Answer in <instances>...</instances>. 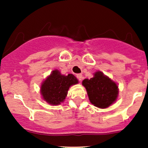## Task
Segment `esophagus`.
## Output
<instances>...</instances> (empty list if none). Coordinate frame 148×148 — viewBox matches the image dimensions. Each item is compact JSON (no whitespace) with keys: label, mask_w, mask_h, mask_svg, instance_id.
Listing matches in <instances>:
<instances>
[{"label":"esophagus","mask_w":148,"mask_h":148,"mask_svg":"<svg viewBox=\"0 0 148 148\" xmlns=\"http://www.w3.org/2000/svg\"><path fill=\"white\" fill-rule=\"evenodd\" d=\"M77 79H78L79 80L80 82L82 81V74H77Z\"/></svg>","instance_id":"esophagus-1"}]
</instances>
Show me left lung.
Instances as JSON below:
<instances>
[{"instance_id":"left-lung-1","label":"left lung","mask_w":148,"mask_h":148,"mask_svg":"<svg viewBox=\"0 0 148 148\" xmlns=\"http://www.w3.org/2000/svg\"><path fill=\"white\" fill-rule=\"evenodd\" d=\"M82 85L86 89L90 102L99 108H107L118 97L117 84L102 71L94 73V77L90 79H84Z\"/></svg>"}]
</instances>
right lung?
<instances>
[{"label": "right lung", "mask_w": 148, "mask_h": 148, "mask_svg": "<svg viewBox=\"0 0 148 148\" xmlns=\"http://www.w3.org/2000/svg\"><path fill=\"white\" fill-rule=\"evenodd\" d=\"M78 83V79L72 74L63 75L55 69L41 84L40 93L43 99L49 104L58 105L64 101L70 86Z\"/></svg>", "instance_id": "right-lung-1"}]
</instances>
